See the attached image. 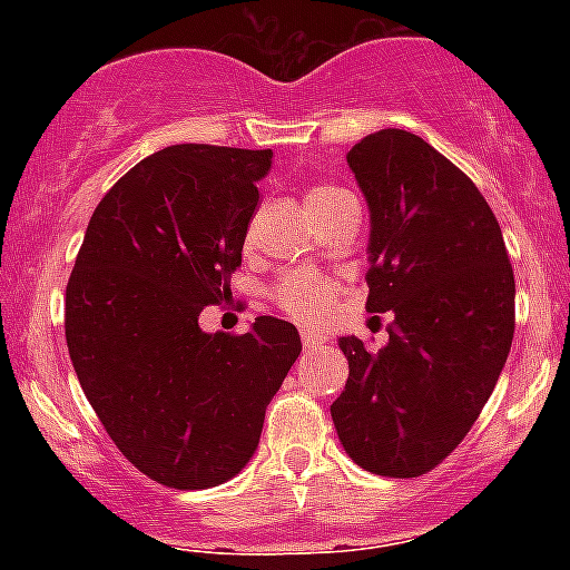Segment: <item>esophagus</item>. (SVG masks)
<instances>
[{"label": "esophagus", "instance_id": "1", "mask_svg": "<svg viewBox=\"0 0 570 570\" xmlns=\"http://www.w3.org/2000/svg\"><path fill=\"white\" fill-rule=\"evenodd\" d=\"M301 342H303V347L312 350V347H320L322 336H320L317 331H303V333H301Z\"/></svg>", "mask_w": 570, "mask_h": 570}]
</instances>
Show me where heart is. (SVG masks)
Wrapping results in <instances>:
<instances>
[{
  "instance_id": "1",
  "label": "heart",
  "mask_w": 570,
  "mask_h": 570,
  "mask_svg": "<svg viewBox=\"0 0 570 570\" xmlns=\"http://www.w3.org/2000/svg\"><path fill=\"white\" fill-rule=\"evenodd\" d=\"M350 198L342 187L336 184H312L303 195L306 200V209L312 212L314 217L325 215L327 209L338 204V200ZM338 292V281L331 278V275H320V273H289L275 284L273 289V301L281 312H286L289 317H295L297 322H314L325 320V314L331 312V303Z\"/></svg>"
}]
</instances>
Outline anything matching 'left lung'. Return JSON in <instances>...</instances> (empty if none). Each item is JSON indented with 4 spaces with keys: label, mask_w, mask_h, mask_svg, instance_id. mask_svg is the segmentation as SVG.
I'll return each mask as SVG.
<instances>
[{
    "label": "left lung",
    "mask_w": 570,
    "mask_h": 570,
    "mask_svg": "<svg viewBox=\"0 0 570 570\" xmlns=\"http://www.w3.org/2000/svg\"><path fill=\"white\" fill-rule=\"evenodd\" d=\"M370 204V312H392L386 347L342 336L350 377L331 405L342 446L381 476H422L465 439L515 331L502 228L461 168L405 129L347 154Z\"/></svg>",
    "instance_id": "left-lung-1"
}]
</instances>
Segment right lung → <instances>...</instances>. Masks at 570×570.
Segmentation results:
<instances>
[{"mask_svg":"<svg viewBox=\"0 0 570 570\" xmlns=\"http://www.w3.org/2000/svg\"><path fill=\"white\" fill-rule=\"evenodd\" d=\"M269 165V148L151 154L99 200L68 278L79 386L126 461L159 485L200 491L239 474L301 355L286 320L258 317L248 333L198 325L232 295Z\"/></svg>","mask_w":570,"mask_h":570,"instance_id":"1","label":"right lung"}]
</instances>
